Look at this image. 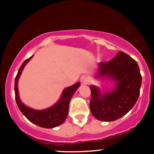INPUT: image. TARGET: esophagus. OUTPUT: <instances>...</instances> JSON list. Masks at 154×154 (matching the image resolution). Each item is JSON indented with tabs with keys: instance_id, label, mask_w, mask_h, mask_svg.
<instances>
[{
	"instance_id": "34e87169",
	"label": "esophagus",
	"mask_w": 154,
	"mask_h": 154,
	"mask_svg": "<svg viewBox=\"0 0 154 154\" xmlns=\"http://www.w3.org/2000/svg\"><path fill=\"white\" fill-rule=\"evenodd\" d=\"M80 81H81V83L88 84L90 82V78L86 75H81V79H80Z\"/></svg>"
}]
</instances>
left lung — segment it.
Returning <instances> with one entry per match:
<instances>
[{
	"mask_svg": "<svg viewBox=\"0 0 154 154\" xmlns=\"http://www.w3.org/2000/svg\"><path fill=\"white\" fill-rule=\"evenodd\" d=\"M97 76L109 78L116 84L112 92L102 95L98 88L90 86V111L100 121H116L129 112L138 100L142 85L140 68L131 57L120 51L113 60L100 63Z\"/></svg>",
	"mask_w": 154,
	"mask_h": 154,
	"instance_id": "1",
	"label": "left lung"
}]
</instances>
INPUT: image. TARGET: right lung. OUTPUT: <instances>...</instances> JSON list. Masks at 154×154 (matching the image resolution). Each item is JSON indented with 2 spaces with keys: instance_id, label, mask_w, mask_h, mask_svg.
Masks as SVG:
<instances>
[{
  "instance_id": "right-lung-1",
  "label": "right lung",
  "mask_w": 154,
  "mask_h": 154,
  "mask_svg": "<svg viewBox=\"0 0 154 154\" xmlns=\"http://www.w3.org/2000/svg\"><path fill=\"white\" fill-rule=\"evenodd\" d=\"M33 56L27 59L23 62L22 66L19 69L17 74L14 81V92H15V100L17 104L22 113V114L31 121L38 126L45 128H53L61 125L66 120L69 113V105L73 94L80 86V83L65 88L62 92V95L60 100L54 106L50 107L45 110H35L25 106L21 102L18 92V80L25 65L29 62Z\"/></svg>"
}]
</instances>
